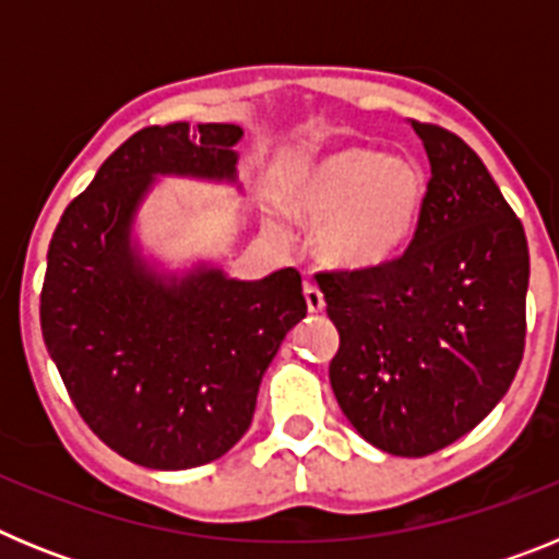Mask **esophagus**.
Segmentation results:
<instances>
[{"mask_svg": "<svg viewBox=\"0 0 559 559\" xmlns=\"http://www.w3.org/2000/svg\"><path fill=\"white\" fill-rule=\"evenodd\" d=\"M305 302H308L310 313H322L324 310V294L316 283H305Z\"/></svg>", "mask_w": 559, "mask_h": 559, "instance_id": "1", "label": "esophagus"}]
</instances>
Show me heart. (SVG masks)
Returning <instances> with one entry per match:
<instances>
[{
    "label": "heart",
    "instance_id": "b5f03b06",
    "mask_svg": "<svg viewBox=\"0 0 559 559\" xmlns=\"http://www.w3.org/2000/svg\"><path fill=\"white\" fill-rule=\"evenodd\" d=\"M426 170L408 153L344 145L324 153L288 190V210L319 224L324 263L367 271L406 249L426 206Z\"/></svg>",
    "mask_w": 559,
    "mask_h": 559
}]
</instances>
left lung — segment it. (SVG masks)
Returning a JSON list of instances; mask_svg holds the SVG:
<instances>
[{
    "label": "left lung",
    "mask_w": 559,
    "mask_h": 559,
    "mask_svg": "<svg viewBox=\"0 0 559 559\" xmlns=\"http://www.w3.org/2000/svg\"><path fill=\"white\" fill-rule=\"evenodd\" d=\"M431 162L426 206L397 260L319 274L338 330L330 386L360 437L428 456L481 423L523 358L530 246L476 151L412 120Z\"/></svg>",
    "instance_id": "1"
}]
</instances>
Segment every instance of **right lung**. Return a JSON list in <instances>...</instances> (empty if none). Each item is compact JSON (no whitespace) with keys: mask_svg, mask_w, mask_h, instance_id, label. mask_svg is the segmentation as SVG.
<instances>
[{"mask_svg":"<svg viewBox=\"0 0 559 559\" xmlns=\"http://www.w3.org/2000/svg\"><path fill=\"white\" fill-rule=\"evenodd\" d=\"M229 122L142 128L63 210L49 240L41 333L78 414L111 451L153 471L224 456L251 426L276 349L308 313L302 276L231 280L215 265L159 271L133 243L156 176L237 181Z\"/></svg>","mask_w":559,"mask_h":559,"instance_id":"1","label":"right lung"}]
</instances>
